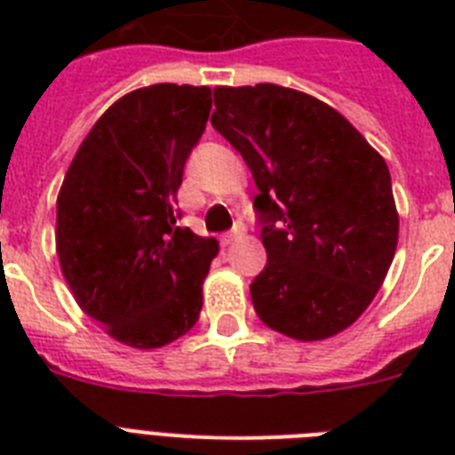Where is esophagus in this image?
Segmentation results:
<instances>
[{"label": "esophagus", "mask_w": 455, "mask_h": 455, "mask_svg": "<svg viewBox=\"0 0 455 455\" xmlns=\"http://www.w3.org/2000/svg\"><path fill=\"white\" fill-rule=\"evenodd\" d=\"M243 234H245V227H243V224H238V227L231 228V231H227V234L221 235V243H224V245L228 248V245H234L238 238H243Z\"/></svg>", "instance_id": "obj_1"}]
</instances>
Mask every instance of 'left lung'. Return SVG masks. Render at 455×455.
Here are the masks:
<instances>
[{
    "label": "left lung",
    "instance_id": "1",
    "mask_svg": "<svg viewBox=\"0 0 455 455\" xmlns=\"http://www.w3.org/2000/svg\"><path fill=\"white\" fill-rule=\"evenodd\" d=\"M212 127L259 188L257 316L292 339L338 335L373 302L399 238L382 156L328 103L278 84L214 89Z\"/></svg>",
    "mask_w": 455,
    "mask_h": 455
}]
</instances>
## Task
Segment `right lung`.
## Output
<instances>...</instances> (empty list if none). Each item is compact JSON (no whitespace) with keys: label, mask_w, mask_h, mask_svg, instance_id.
I'll use <instances>...</instances> for the list:
<instances>
[{"label":"right lung","mask_w":455,"mask_h":455,"mask_svg":"<svg viewBox=\"0 0 455 455\" xmlns=\"http://www.w3.org/2000/svg\"><path fill=\"white\" fill-rule=\"evenodd\" d=\"M210 108V87L124 94L96 120L60 186V271L82 311L127 347L170 345L200 316L220 245L177 227V191Z\"/></svg>","instance_id":"obj_1"}]
</instances>
